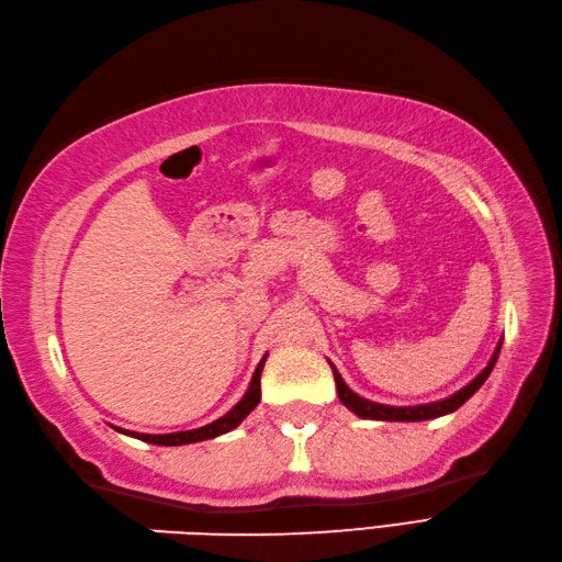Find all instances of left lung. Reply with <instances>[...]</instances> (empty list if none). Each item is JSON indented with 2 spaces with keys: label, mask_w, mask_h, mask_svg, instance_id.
<instances>
[{
  "label": "left lung",
  "mask_w": 562,
  "mask_h": 562,
  "mask_svg": "<svg viewBox=\"0 0 562 562\" xmlns=\"http://www.w3.org/2000/svg\"><path fill=\"white\" fill-rule=\"evenodd\" d=\"M501 344L503 339L498 341V347L492 356V361H488V366L480 372L477 378H474L468 386H463V390L456 392L453 396L449 398H441V401H435V404H425V406H384V404H375V401H368V398H361L358 394H353L347 382L341 380V375L337 372V368L333 366V372H335V382H337V394H339V401L344 406H347L351 413H356L358 418L363 420H390V423H420V420H431V418H441V415L446 413H453L458 411L460 406L465 404V401L480 390V386L484 384V380L492 375V370L496 366V358L501 353Z\"/></svg>",
  "instance_id": "obj_1"
}]
</instances>
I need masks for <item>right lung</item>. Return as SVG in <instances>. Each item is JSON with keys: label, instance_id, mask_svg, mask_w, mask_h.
Listing matches in <instances>:
<instances>
[{"label": "right lung", "instance_id": "add662e5", "mask_svg": "<svg viewBox=\"0 0 562 562\" xmlns=\"http://www.w3.org/2000/svg\"><path fill=\"white\" fill-rule=\"evenodd\" d=\"M266 358H268V356H263V361L258 363V368H256V372H254V378H251L249 390H247V394L241 396L239 404H237L233 411H229V413H225L223 418H218L215 423L204 425V427H199V429L172 431V435H139V431L121 429V427H119V431H123V435H131V437H135V439L147 441V443H156V446H182V443H194V441H204V439L221 437V435H225V431L235 429V427H237L244 418H247V415L258 406V401H261V372H263V366H266Z\"/></svg>", "mask_w": 562, "mask_h": 562}]
</instances>
